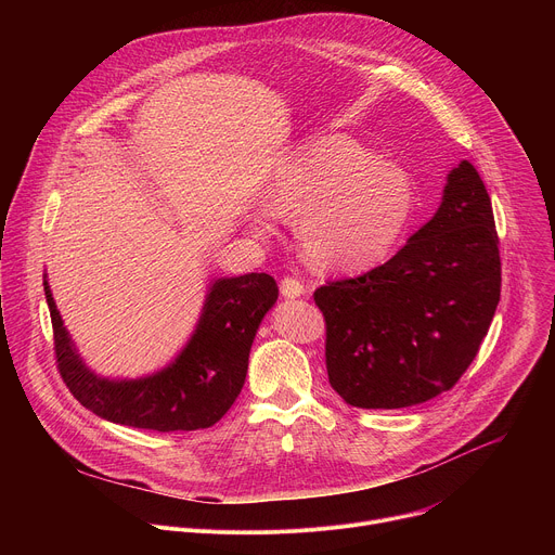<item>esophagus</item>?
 Segmentation results:
<instances>
[{"label": "esophagus", "mask_w": 555, "mask_h": 555, "mask_svg": "<svg viewBox=\"0 0 555 555\" xmlns=\"http://www.w3.org/2000/svg\"><path fill=\"white\" fill-rule=\"evenodd\" d=\"M281 294L285 298H298V296H305L307 294V285H302V281L294 279V276H285L281 281Z\"/></svg>", "instance_id": "obj_1"}]
</instances>
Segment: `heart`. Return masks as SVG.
<instances>
[{
	"label": "heart",
	"mask_w": 555,
	"mask_h": 555,
	"mask_svg": "<svg viewBox=\"0 0 555 555\" xmlns=\"http://www.w3.org/2000/svg\"><path fill=\"white\" fill-rule=\"evenodd\" d=\"M266 210L294 221L305 257L323 270L373 266L402 234L413 191L402 169L373 157L347 135L296 146L266 191ZM255 230H266L261 217Z\"/></svg>",
	"instance_id": "obj_1"
}]
</instances>
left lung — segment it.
I'll list each match as a JSON object with an SVG mask.
<instances>
[{
	"mask_svg": "<svg viewBox=\"0 0 555 555\" xmlns=\"http://www.w3.org/2000/svg\"><path fill=\"white\" fill-rule=\"evenodd\" d=\"M327 323V375L358 409H406L450 390L477 358L501 300L492 202L467 160L441 206L371 272L313 292Z\"/></svg>",
	"mask_w": 555,
	"mask_h": 555,
	"instance_id": "obj_1",
	"label": "left lung"
}]
</instances>
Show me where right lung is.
I'll return each instance as SVG.
<instances>
[{
    "label": "right lung",
    "instance_id": "1",
    "mask_svg": "<svg viewBox=\"0 0 555 555\" xmlns=\"http://www.w3.org/2000/svg\"><path fill=\"white\" fill-rule=\"evenodd\" d=\"M43 289L59 373L69 392L107 422L157 433L210 428L228 413L246 382L257 330L279 298L276 281L263 272L217 279L193 336L171 364L138 379H109L78 356L46 276Z\"/></svg>",
    "mask_w": 555,
    "mask_h": 555
}]
</instances>
